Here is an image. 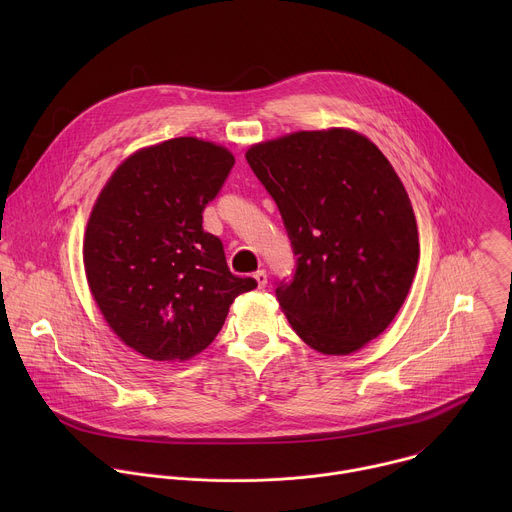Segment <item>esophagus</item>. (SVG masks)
<instances>
[{
    "label": "esophagus",
    "mask_w": 512,
    "mask_h": 512,
    "mask_svg": "<svg viewBox=\"0 0 512 512\" xmlns=\"http://www.w3.org/2000/svg\"><path fill=\"white\" fill-rule=\"evenodd\" d=\"M253 277H255V281H257V285H259V287H261V289H263V287H265V285H267V273H265V271H263V269H259V271H255V275H253Z\"/></svg>",
    "instance_id": "1"
}]
</instances>
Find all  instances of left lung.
<instances>
[{
  "label": "left lung",
  "mask_w": 512,
  "mask_h": 512,
  "mask_svg": "<svg viewBox=\"0 0 512 512\" xmlns=\"http://www.w3.org/2000/svg\"><path fill=\"white\" fill-rule=\"evenodd\" d=\"M245 158L298 257L294 275L275 281L291 328L322 354L377 338L403 306L419 259L415 214L389 160L348 129L291 133Z\"/></svg>",
  "instance_id": "1"
}]
</instances>
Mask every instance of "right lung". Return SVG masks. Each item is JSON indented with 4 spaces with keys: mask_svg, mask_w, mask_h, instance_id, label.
<instances>
[{
    "mask_svg": "<svg viewBox=\"0 0 512 512\" xmlns=\"http://www.w3.org/2000/svg\"><path fill=\"white\" fill-rule=\"evenodd\" d=\"M235 158L176 137L127 158L91 212L83 261L113 332L152 360L184 362L221 332L229 306L257 287L231 273L223 241L202 229Z\"/></svg>",
    "mask_w": 512,
    "mask_h": 512,
    "instance_id": "right-lung-1",
    "label": "right lung"
}]
</instances>
